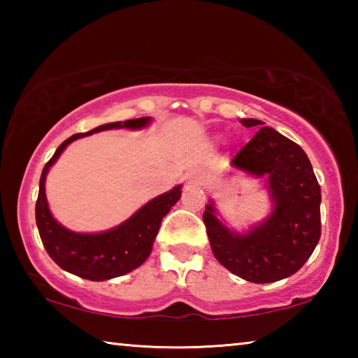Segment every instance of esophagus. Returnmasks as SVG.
Wrapping results in <instances>:
<instances>
[{
	"label": "esophagus",
	"mask_w": 358,
	"mask_h": 358,
	"mask_svg": "<svg viewBox=\"0 0 358 358\" xmlns=\"http://www.w3.org/2000/svg\"><path fill=\"white\" fill-rule=\"evenodd\" d=\"M203 175L201 171H197V169H194V171L187 172L186 173V183L187 185H199L202 181Z\"/></svg>",
	"instance_id": "obj_1"
}]
</instances>
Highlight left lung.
Wrapping results in <instances>:
<instances>
[{
  "label": "left lung",
  "mask_w": 358,
  "mask_h": 358,
  "mask_svg": "<svg viewBox=\"0 0 358 358\" xmlns=\"http://www.w3.org/2000/svg\"><path fill=\"white\" fill-rule=\"evenodd\" d=\"M260 128L232 159V167L265 178L271 211L243 232L224 222L215 202L203 211L211 251L222 266L250 282L284 280L299 271L320 238V186L305 151L260 120L241 118Z\"/></svg>",
  "instance_id": "1"
}]
</instances>
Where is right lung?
I'll return each mask as SVG.
<instances>
[{
    "mask_svg": "<svg viewBox=\"0 0 358 358\" xmlns=\"http://www.w3.org/2000/svg\"><path fill=\"white\" fill-rule=\"evenodd\" d=\"M151 121H153L151 117L128 120L124 123L117 121L71 136L59 145L52 159L44 166L39 180L38 202H36V224L48 256L63 270L83 280L107 281L136 270L150 257L162 217L181 197V185L151 199L118 226L102 232L82 234L69 230L53 217L45 196V178L66 147L77 138L107 129H143L150 126Z\"/></svg>",
    "mask_w": 358,
    "mask_h": 358,
    "instance_id": "right-lung-1",
    "label": "right lung"
}]
</instances>
